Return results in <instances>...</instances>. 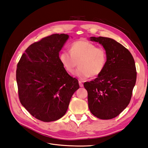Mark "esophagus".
<instances>
[{"instance_id": "1", "label": "esophagus", "mask_w": 148, "mask_h": 148, "mask_svg": "<svg viewBox=\"0 0 148 148\" xmlns=\"http://www.w3.org/2000/svg\"><path fill=\"white\" fill-rule=\"evenodd\" d=\"M79 86H80V87H81V88L84 86V85H83V84H82V82L80 81H79Z\"/></svg>"}]
</instances>
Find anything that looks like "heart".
I'll use <instances>...</instances> for the list:
<instances>
[{"label":"heart","mask_w":148,"mask_h":148,"mask_svg":"<svg viewBox=\"0 0 148 148\" xmlns=\"http://www.w3.org/2000/svg\"><path fill=\"white\" fill-rule=\"evenodd\" d=\"M60 61L65 70L73 73L79 64L75 75L84 80L100 75L107 64V54L103 48L88 40H81L72 44L71 52L64 51L60 54ZM78 63H77V62Z\"/></svg>","instance_id":"b5f03b06"}]
</instances>
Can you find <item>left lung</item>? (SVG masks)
<instances>
[{"label": "left lung", "instance_id": "1", "mask_svg": "<svg viewBox=\"0 0 148 148\" xmlns=\"http://www.w3.org/2000/svg\"><path fill=\"white\" fill-rule=\"evenodd\" d=\"M90 39L103 45L108 60L103 73L84 84L89 109L97 118L111 119L130 103L137 75L134 60L131 52L115 40L104 37Z\"/></svg>", "mask_w": 148, "mask_h": 148}]
</instances>
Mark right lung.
<instances>
[{"label": "right lung", "mask_w": 148, "mask_h": 148, "mask_svg": "<svg viewBox=\"0 0 148 148\" xmlns=\"http://www.w3.org/2000/svg\"><path fill=\"white\" fill-rule=\"evenodd\" d=\"M69 37L65 34H55L43 38L29 46L17 64L21 103L44 122L61 118L79 88L77 79L69 75L59 59V52Z\"/></svg>", "instance_id": "1"}]
</instances>
